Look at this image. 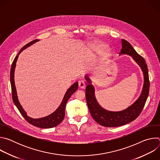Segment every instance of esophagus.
Masks as SVG:
<instances>
[{
  "instance_id": "34e87169",
  "label": "esophagus",
  "mask_w": 160,
  "mask_h": 160,
  "mask_svg": "<svg viewBox=\"0 0 160 160\" xmlns=\"http://www.w3.org/2000/svg\"><path fill=\"white\" fill-rule=\"evenodd\" d=\"M78 86L80 88H85L86 86V83L83 80H80L78 82Z\"/></svg>"
}]
</instances>
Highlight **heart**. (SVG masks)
<instances>
[{"instance_id": "heart-1", "label": "heart", "mask_w": 160, "mask_h": 160, "mask_svg": "<svg viewBox=\"0 0 160 160\" xmlns=\"http://www.w3.org/2000/svg\"><path fill=\"white\" fill-rule=\"evenodd\" d=\"M96 49H97L98 51L102 52H104V51L106 50L107 46H106V45H105V44L103 43H98V44L96 45Z\"/></svg>"}]
</instances>
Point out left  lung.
Masks as SVG:
<instances>
[{"instance_id": "left-lung-1", "label": "left lung", "mask_w": 160, "mask_h": 160, "mask_svg": "<svg viewBox=\"0 0 160 160\" xmlns=\"http://www.w3.org/2000/svg\"><path fill=\"white\" fill-rule=\"evenodd\" d=\"M123 54L131 56L141 66L144 78L143 89L140 97L126 109L121 111H109L101 107L95 98L94 87L90 84L88 77L85 76V79L88 82L85 88V97L90 115L97 123L106 127L122 126L135 120L142 112L149 95L150 83L145 59L135 51L128 42L124 39H122V49L120 52V54Z\"/></svg>"}]
</instances>
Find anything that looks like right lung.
I'll use <instances>...</instances> for the list:
<instances>
[{
    "label": "right lung",
    "mask_w": 160,
    "mask_h": 160,
    "mask_svg": "<svg viewBox=\"0 0 160 160\" xmlns=\"http://www.w3.org/2000/svg\"><path fill=\"white\" fill-rule=\"evenodd\" d=\"M38 41V40H34L26 44L25 46L22 48L20 51L19 52L18 54L15 57L12 66L11 68V72H10V80H11V90H12V101L15 104V106L17 107L19 111L21 114V115L24 117V118L30 124L35 127H37L39 128H52L54 127L57 125H58L64 119V116H65V107L67 101L68 99H70L71 96L75 92V91L78 89V82L75 83L73 85H72L68 89L67 92H66L63 99L59 106V108L53 112L51 115L39 119H33L30 117H29L27 115L25 110L22 109V106L19 102L18 96H17V93H16V89L14 84V70H15V67H16V61L18 59L19 54L27 48L28 47L30 46L33 43H35L36 42Z\"/></svg>",
    "instance_id": "obj_1"
}]
</instances>
